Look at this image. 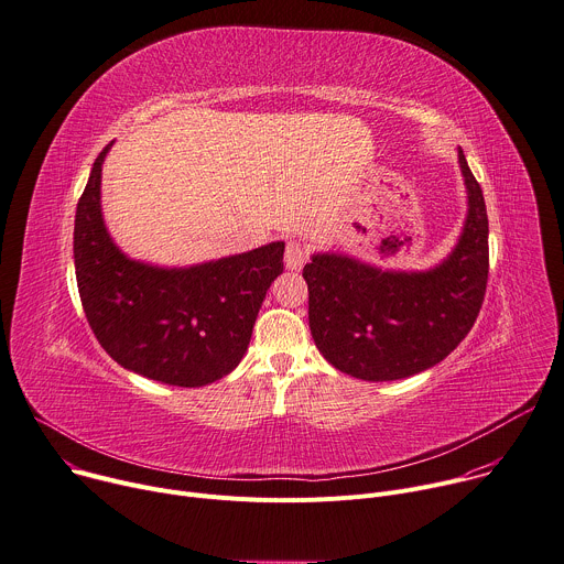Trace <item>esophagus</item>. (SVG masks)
Returning a JSON list of instances; mask_svg holds the SVG:
<instances>
[{"mask_svg": "<svg viewBox=\"0 0 564 564\" xmlns=\"http://www.w3.org/2000/svg\"><path fill=\"white\" fill-rule=\"evenodd\" d=\"M306 260H308V248L302 241L293 239V241L286 243L284 264H286L289 271H300L306 264Z\"/></svg>", "mask_w": 564, "mask_h": 564, "instance_id": "obj_1", "label": "esophagus"}]
</instances>
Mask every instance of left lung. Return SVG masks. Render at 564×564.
<instances>
[{"label": "left lung", "mask_w": 564, "mask_h": 564, "mask_svg": "<svg viewBox=\"0 0 564 564\" xmlns=\"http://www.w3.org/2000/svg\"><path fill=\"white\" fill-rule=\"evenodd\" d=\"M457 156L468 210L455 248L440 264L394 271L332 250L311 256L302 271L311 336L354 379L414 377L442 362L477 321L488 280V217L462 148Z\"/></svg>", "instance_id": "left-lung-1"}]
</instances>
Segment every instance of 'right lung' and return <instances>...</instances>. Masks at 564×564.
<instances>
[{"label":"right lung","mask_w":564,"mask_h":564,"mask_svg":"<svg viewBox=\"0 0 564 564\" xmlns=\"http://www.w3.org/2000/svg\"><path fill=\"white\" fill-rule=\"evenodd\" d=\"M94 161L76 210L74 262L89 327L102 349L145 379L202 388L243 358L269 286L284 269V241L193 267L124 256L100 206L102 163Z\"/></svg>","instance_id":"add662e5"}]
</instances>
